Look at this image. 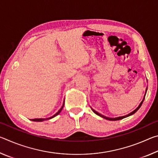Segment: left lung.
I'll return each instance as SVG.
<instances>
[{"mask_svg": "<svg viewBox=\"0 0 158 158\" xmlns=\"http://www.w3.org/2000/svg\"><path fill=\"white\" fill-rule=\"evenodd\" d=\"M147 89H148V88H146V92H145V94H144V96H143V100H141V102L139 103V105H138L137 107L136 108V109H135V110H133L132 111H131L130 113H129V114H126V115H124V116H118V117H115V118L107 117V116H105V115H102V114H100V113H98V111H96L95 110H94V109H92V108H91V109H92L93 111L94 112V113H95V114H97V115H98V116H100V117H102L103 118H105V119H106V120H109V121H118V120H121V119H123V118H124L128 117V116H131V115L134 114L135 113V112H137V110H138L139 109V108L141 107V105H142V103H143V100H144V99H145V96H146V92H147Z\"/></svg>", "mask_w": 158, "mask_h": 158, "instance_id": "obj_1", "label": "left lung"}]
</instances>
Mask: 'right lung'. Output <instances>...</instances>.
<instances>
[{"label": "right lung", "instance_id": "add662e5", "mask_svg": "<svg viewBox=\"0 0 158 158\" xmlns=\"http://www.w3.org/2000/svg\"><path fill=\"white\" fill-rule=\"evenodd\" d=\"M64 104H65V100H64V102H63V105H62V106H61V107L60 108L59 110H58V111L56 112V113L53 114V116H50V117H48V118H34V119H30V120H31V121H35V122H42V121H47V120H49V119L52 118H53V117H55V116H58V115L60 113L61 110H62L63 108V106H64Z\"/></svg>", "mask_w": 158, "mask_h": 158}]
</instances>
